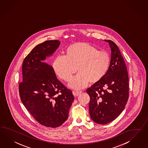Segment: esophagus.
<instances>
[{
	"instance_id": "obj_1",
	"label": "esophagus",
	"mask_w": 148,
	"mask_h": 148,
	"mask_svg": "<svg viewBox=\"0 0 148 148\" xmlns=\"http://www.w3.org/2000/svg\"><path fill=\"white\" fill-rule=\"evenodd\" d=\"M81 92H82V91H73V95L75 97H77Z\"/></svg>"
}]
</instances>
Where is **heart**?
<instances>
[{"mask_svg":"<svg viewBox=\"0 0 148 148\" xmlns=\"http://www.w3.org/2000/svg\"><path fill=\"white\" fill-rule=\"evenodd\" d=\"M110 62L109 54L99 51L89 44L79 42L67 47L65 55H58L54 58L52 67L55 74L60 79L69 82L74 89H81L88 83L95 84L102 79L108 71Z\"/></svg>","mask_w":148,"mask_h":148,"instance_id":"b5f03b06","label":"heart"}]
</instances>
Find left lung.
<instances>
[{
  "label": "left lung",
  "instance_id": "left-lung-1",
  "mask_svg": "<svg viewBox=\"0 0 148 148\" xmlns=\"http://www.w3.org/2000/svg\"><path fill=\"white\" fill-rule=\"evenodd\" d=\"M111 57L108 71L98 83L87 90L90 98L89 109L94 122L104 125L123 112L129 97V79L125 60L118 46L111 40Z\"/></svg>",
  "mask_w": 148,
  "mask_h": 148
}]
</instances>
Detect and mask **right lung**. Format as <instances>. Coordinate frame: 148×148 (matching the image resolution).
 Returning <instances> with one entry per match:
<instances>
[{"mask_svg": "<svg viewBox=\"0 0 148 148\" xmlns=\"http://www.w3.org/2000/svg\"><path fill=\"white\" fill-rule=\"evenodd\" d=\"M58 40L37 45L25 58L22 82L18 84L20 97L26 109L44 126L56 128L68 118L74 97L57 79L52 67L42 62L59 47Z\"/></svg>", "mask_w": 148, "mask_h": 148, "instance_id": "1", "label": "right lung"}]
</instances>
